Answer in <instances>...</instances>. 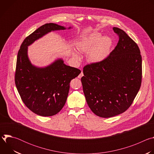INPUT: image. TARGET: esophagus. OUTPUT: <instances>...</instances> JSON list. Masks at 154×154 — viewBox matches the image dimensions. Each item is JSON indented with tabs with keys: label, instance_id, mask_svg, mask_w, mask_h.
I'll list each match as a JSON object with an SVG mask.
<instances>
[{
	"label": "esophagus",
	"instance_id": "1",
	"mask_svg": "<svg viewBox=\"0 0 154 154\" xmlns=\"http://www.w3.org/2000/svg\"><path fill=\"white\" fill-rule=\"evenodd\" d=\"M83 72L82 71L81 72H80V74L79 75V76H78V78H79V79H80L82 77H83Z\"/></svg>",
	"mask_w": 154,
	"mask_h": 154
}]
</instances>
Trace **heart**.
<instances>
[{
    "instance_id": "b5f03b06",
    "label": "heart",
    "mask_w": 154,
    "mask_h": 154,
    "mask_svg": "<svg viewBox=\"0 0 154 154\" xmlns=\"http://www.w3.org/2000/svg\"><path fill=\"white\" fill-rule=\"evenodd\" d=\"M112 41L108 36L101 37L97 32L92 33L81 39L77 45L78 51L88 54L89 60L93 62H97L103 60L108 54L112 46ZM74 56L80 58L79 55L75 52Z\"/></svg>"
}]
</instances>
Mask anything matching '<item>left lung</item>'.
Instances as JSON below:
<instances>
[{"label":"left lung","mask_w":154,"mask_h":154,"mask_svg":"<svg viewBox=\"0 0 154 154\" xmlns=\"http://www.w3.org/2000/svg\"><path fill=\"white\" fill-rule=\"evenodd\" d=\"M115 48L102 61L83 67L81 79L86 102L102 118L125 112L133 103L141 85L142 57L137 44L121 29Z\"/></svg>","instance_id":"1"}]
</instances>
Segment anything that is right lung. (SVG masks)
<instances>
[{
  "mask_svg": "<svg viewBox=\"0 0 154 154\" xmlns=\"http://www.w3.org/2000/svg\"><path fill=\"white\" fill-rule=\"evenodd\" d=\"M64 29L54 23L41 26L25 38L17 53L14 75L17 90L26 106L41 116H54L61 110L66 101L71 81L81 71L66 65L62 60L45 68H36L28 58L27 46L52 30Z\"/></svg>",
  "mask_w": 154,
  "mask_h": 154,
  "instance_id": "obj_1",
  "label": "right lung"
}]
</instances>
